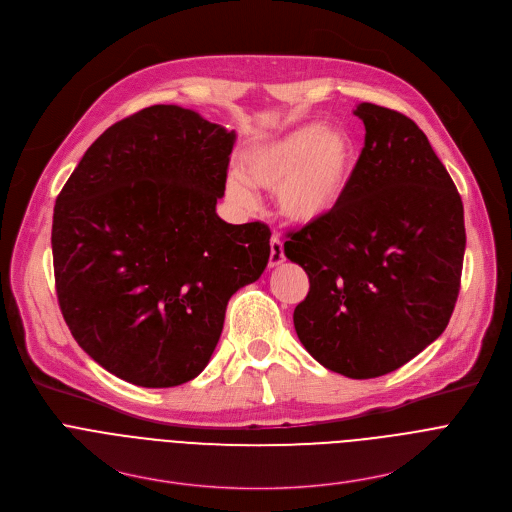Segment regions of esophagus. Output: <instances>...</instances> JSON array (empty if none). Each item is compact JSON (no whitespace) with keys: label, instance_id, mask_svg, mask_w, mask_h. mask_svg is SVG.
<instances>
[{"label":"esophagus","instance_id":"1","mask_svg":"<svg viewBox=\"0 0 512 512\" xmlns=\"http://www.w3.org/2000/svg\"><path fill=\"white\" fill-rule=\"evenodd\" d=\"M283 259H285V253H283L281 239L271 237V241H269V265L275 267V265L283 263Z\"/></svg>","mask_w":512,"mask_h":512}]
</instances>
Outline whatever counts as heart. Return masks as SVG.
Wrapping results in <instances>:
<instances>
[{
  "label": "heart",
  "mask_w": 512,
  "mask_h": 512,
  "mask_svg": "<svg viewBox=\"0 0 512 512\" xmlns=\"http://www.w3.org/2000/svg\"><path fill=\"white\" fill-rule=\"evenodd\" d=\"M354 170V141L346 131L306 123L243 154V172L231 170L225 196L239 210L259 202L257 186L275 188L279 212L291 223L310 225L334 212Z\"/></svg>",
  "instance_id": "b5f03b06"
}]
</instances>
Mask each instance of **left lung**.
Returning <instances> with one entry per match:
<instances>
[{"instance_id":"8db88e82","label":"left lung","mask_w":512,"mask_h":512,"mask_svg":"<svg viewBox=\"0 0 512 512\" xmlns=\"http://www.w3.org/2000/svg\"><path fill=\"white\" fill-rule=\"evenodd\" d=\"M354 115L367 133L340 206L289 233L283 251L310 277L294 310L300 342L334 373L375 379L446 330L466 229L462 198L425 133L373 103Z\"/></svg>"}]
</instances>
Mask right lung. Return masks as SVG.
Segmentation results:
<instances>
[{
  "mask_svg": "<svg viewBox=\"0 0 512 512\" xmlns=\"http://www.w3.org/2000/svg\"><path fill=\"white\" fill-rule=\"evenodd\" d=\"M235 131L178 105L141 109L97 137L54 206L58 306L79 346L148 389L192 381L235 291L269 261L263 223L229 225Z\"/></svg>",
  "mask_w": 512,
  "mask_h": 512,
  "instance_id": "obj_1",
  "label": "right lung"
}]
</instances>
